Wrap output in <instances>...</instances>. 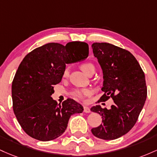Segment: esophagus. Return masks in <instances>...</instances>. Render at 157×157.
Instances as JSON below:
<instances>
[{"mask_svg": "<svg viewBox=\"0 0 157 157\" xmlns=\"http://www.w3.org/2000/svg\"><path fill=\"white\" fill-rule=\"evenodd\" d=\"M84 113H90V109L89 107L86 106V105H84Z\"/></svg>", "mask_w": 157, "mask_h": 157, "instance_id": "esophagus-1", "label": "esophagus"}]
</instances>
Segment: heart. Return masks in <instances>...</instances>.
<instances>
[{"label": "heart", "instance_id": "heart-1", "mask_svg": "<svg viewBox=\"0 0 157 157\" xmlns=\"http://www.w3.org/2000/svg\"><path fill=\"white\" fill-rule=\"evenodd\" d=\"M81 69H82V70L84 73L88 75L90 73V72H91L92 70H95V67L93 66V64H91V63H84V64L81 65ZM68 75H69V70L67 68V69L64 70V73H63V77L64 78H67L68 76ZM90 90L88 89L75 90L72 94L77 99H82V98H84V96H89L90 94Z\"/></svg>", "mask_w": 157, "mask_h": 157}]
</instances>
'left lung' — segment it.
Returning a JSON list of instances; mask_svg holds the SVG:
<instances>
[{"label":"left lung","mask_w":157,"mask_h":157,"mask_svg":"<svg viewBox=\"0 0 157 157\" xmlns=\"http://www.w3.org/2000/svg\"><path fill=\"white\" fill-rule=\"evenodd\" d=\"M92 48L103 73L104 95L99 101L111 97L114 103L110 109L91 107L102 118V124L91 131L101 140H116L131 131L143 108L147 98L145 73L129 51L108 43H93Z\"/></svg>","instance_id":"8db88e82"}]
</instances>
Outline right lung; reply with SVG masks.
<instances>
[{
    "label": "right lung",
    "mask_w": 157,
    "mask_h": 157,
    "mask_svg": "<svg viewBox=\"0 0 157 157\" xmlns=\"http://www.w3.org/2000/svg\"><path fill=\"white\" fill-rule=\"evenodd\" d=\"M88 54L87 43L73 41L65 46L47 44L24 57L12 82V98L15 117L26 134L43 142L53 140L64 133L73 114L83 112L75 100L67 98L61 105L51 96L66 64L83 61Z\"/></svg>",
    "instance_id": "right-lung-1"
}]
</instances>
